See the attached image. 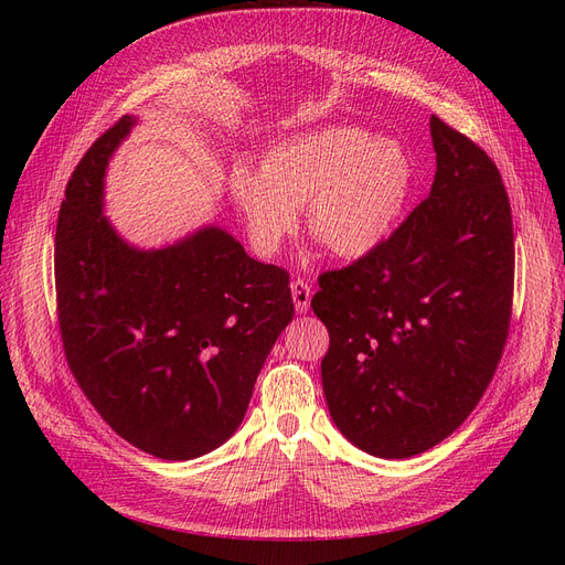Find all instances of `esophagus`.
Masks as SVG:
<instances>
[{"label":"esophagus","mask_w":565,"mask_h":565,"mask_svg":"<svg viewBox=\"0 0 565 565\" xmlns=\"http://www.w3.org/2000/svg\"><path fill=\"white\" fill-rule=\"evenodd\" d=\"M292 299H295V309H297V313H306L309 311V306H311V285L306 282V280H301V278H297V280H292Z\"/></svg>","instance_id":"obj_1"}]
</instances>
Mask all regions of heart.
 Returning <instances> with one entry per match:
<instances>
[{
	"label": "heart",
	"mask_w": 565,
	"mask_h": 565,
	"mask_svg": "<svg viewBox=\"0 0 565 565\" xmlns=\"http://www.w3.org/2000/svg\"><path fill=\"white\" fill-rule=\"evenodd\" d=\"M228 185L262 256L280 249L299 226V207H306L316 241L341 259H358L398 226L415 167L396 141L372 139L355 127H328L273 146L262 172L235 164Z\"/></svg>",
	"instance_id": "b5f03b06"
}]
</instances>
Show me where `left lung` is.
Instances as JSON below:
<instances>
[{
    "mask_svg": "<svg viewBox=\"0 0 565 565\" xmlns=\"http://www.w3.org/2000/svg\"><path fill=\"white\" fill-rule=\"evenodd\" d=\"M431 193L386 241L324 270L311 299L330 332L322 391L361 450L403 459L446 440L483 398L507 347L514 226L498 164L431 117Z\"/></svg>",
    "mask_w": 565,
    "mask_h": 565,
    "instance_id": "1",
    "label": "left lung"
}]
</instances>
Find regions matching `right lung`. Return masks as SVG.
Returning <instances> with one entry per match:
<instances>
[{"mask_svg": "<svg viewBox=\"0 0 565 565\" xmlns=\"http://www.w3.org/2000/svg\"><path fill=\"white\" fill-rule=\"evenodd\" d=\"M134 119L106 129L65 185L54 276L63 353L110 429L160 459H193L241 426L256 374L295 306L289 273L254 262L221 228L139 252L100 214L110 152Z\"/></svg>", "mask_w": 565, "mask_h": 565, "instance_id": "right-lung-1", "label": "right lung"}]
</instances>
